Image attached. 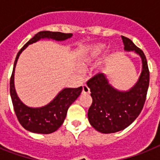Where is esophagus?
Segmentation results:
<instances>
[{"label":"esophagus","instance_id":"1","mask_svg":"<svg viewBox=\"0 0 160 160\" xmlns=\"http://www.w3.org/2000/svg\"><path fill=\"white\" fill-rule=\"evenodd\" d=\"M82 93H84V94H89L90 93V88L88 87L86 85H83Z\"/></svg>","mask_w":160,"mask_h":160}]
</instances>
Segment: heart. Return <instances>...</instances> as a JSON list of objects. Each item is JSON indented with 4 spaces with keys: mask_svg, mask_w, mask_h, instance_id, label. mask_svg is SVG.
<instances>
[{
    "mask_svg": "<svg viewBox=\"0 0 160 160\" xmlns=\"http://www.w3.org/2000/svg\"><path fill=\"white\" fill-rule=\"evenodd\" d=\"M106 46L104 44L97 43L88 46L80 54V61L83 65L91 64L100 57L105 52Z\"/></svg>",
    "mask_w": 160,
    "mask_h": 160,
    "instance_id": "heart-1",
    "label": "heart"
}]
</instances>
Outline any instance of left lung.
<instances>
[{
	"instance_id": "obj_1",
	"label": "left lung",
	"mask_w": 160,
	"mask_h": 160,
	"mask_svg": "<svg viewBox=\"0 0 160 160\" xmlns=\"http://www.w3.org/2000/svg\"><path fill=\"white\" fill-rule=\"evenodd\" d=\"M125 51H134L142 60V71L137 83L127 91L116 90L106 75L99 73L87 81L92 104L88 110L90 124L97 131L110 134L123 130L140 114L146 100L149 71L144 52L131 40L121 36Z\"/></svg>"
}]
</instances>
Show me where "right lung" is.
Instances as JSON below:
<instances>
[{
	"instance_id": "1",
	"label": "right lung",
	"mask_w": 160,
	"mask_h": 160,
	"mask_svg": "<svg viewBox=\"0 0 160 160\" xmlns=\"http://www.w3.org/2000/svg\"><path fill=\"white\" fill-rule=\"evenodd\" d=\"M72 34L44 31L36 34L21 49L14 63L13 71L10 80V93L14 110L20 124L24 129L36 134H51L56 131L65 120L67 110L82 91V86L79 88H65L58 94L48 105L40 108H31L21 101L17 96L14 84V75L17 60L21 52L31 44L41 39H52L57 41H65L70 38Z\"/></svg>"
}]
</instances>
